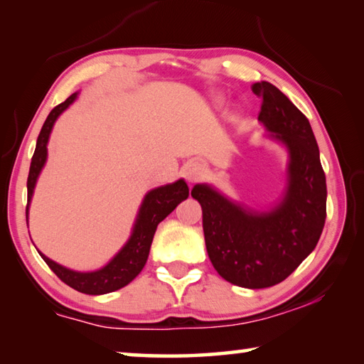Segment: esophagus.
Wrapping results in <instances>:
<instances>
[{
	"label": "esophagus",
	"mask_w": 364,
	"mask_h": 364,
	"mask_svg": "<svg viewBox=\"0 0 364 364\" xmlns=\"http://www.w3.org/2000/svg\"><path fill=\"white\" fill-rule=\"evenodd\" d=\"M204 175H205V167L200 162H196V160L194 162L186 164L183 168V176L186 178V181L189 183L199 181Z\"/></svg>",
	"instance_id": "obj_1"
}]
</instances>
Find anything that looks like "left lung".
Listing matches in <instances>:
<instances>
[{
    "instance_id": "1",
    "label": "left lung",
    "mask_w": 364,
    "mask_h": 364,
    "mask_svg": "<svg viewBox=\"0 0 364 364\" xmlns=\"http://www.w3.org/2000/svg\"><path fill=\"white\" fill-rule=\"evenodd\" d=\"M252 91L263 97L258 122L287 151L284 193L262 212L205 183L196 184L191 196L202 207L207 254L218 274L234 286L264 289L284 281L316 247L328 191L306 117L274 85L258 82Z\"/></svg>"
}]
</instances>
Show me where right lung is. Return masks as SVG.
Instances as JSON below:
<instances>
[{
    "label": "right lung",
    "instance_id": "1",
    "mask_svg": "<svg viewBox=\"0 0 364 364\" xmlns=\"http://www.w3.org/2000/svg\"><path fill=\"white\" fill-rule=\"evenodd\" d=\"M78 93H73L67 97L64 102L54 107L49 112L46 122L43 123V128L36 139L35 154L32 157V164H30L28 180H27V220H28V207L30 200H32L35 184L41 173L43 167H45L48 159V141L49 134L53 132L54 122L58 117L64 112V110L70 106V104L77 100ZM189 188L184 180H178L175 183L165 184V186H159L156 189H151L149 193L144 196L143 204L139 207V212L134 220L132 236L128 239L127 244L117 252L115 257L110 260L106 267H102L96 271H88V273H82V271H73L70 268H65L63 264L53 262L51 258L41 255L43 260L56 273L60 281H64L67 286H70L75 291L88 295H102L109 294L119 289L125 287L127 284L136 278L144 268L149 257L151 244L156 234L157 225L165 217L175 210L176 205L188 199Z\"/></svg>",
    "mask_w": 364,
    "mask_h": 364
}]
</instances>
